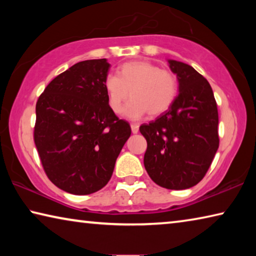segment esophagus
<instances>
[{"label": "esophagus", "mask_w": 256, "mask_h": 256, "mask_svg": "<svg viewBox=\"0 0 256 256\" xmlns=\"http://www.w3.org/2000/svg\"><path fill=\"white\" fill-rule=\"evenodd\" d=\"M131 130H132V133H138V124L136 123H132L131 124Z\"/></svg>", "instance_id": "obj_1"}]
</instances>
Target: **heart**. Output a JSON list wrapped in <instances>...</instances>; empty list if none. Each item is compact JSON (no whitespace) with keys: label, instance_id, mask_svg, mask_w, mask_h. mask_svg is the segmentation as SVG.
Segmentation results:
<instances>
[{"label":"heart","instance_id":"heart-1","mask_svg":"<svg viewBox=\"0 0 256 256\" xmlns=\"http://www.w3.org/2000/svg\"><path fill=\"white\" fill-rule=\"evenodd\" d=\"M108 106L118 114L128 97L125 115L138 118L148 112L150 118L166 112L178 94V79L174 72L164 70L148 60L124 63L118 76L110 73L105 78Z\"/></svg>","mask_w":256,"mask_h":256}]
</instances>
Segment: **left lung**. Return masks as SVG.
Instances as JSON below:
<instances>
[{
  "instance_id": "obj_1",
  "label": "left lung",
  "mask_w": 256,
  "mask_h": 256,
  "mask_svg": "<svg viewBox=\"0 0 256 256\" xmlns=\"http://www.w3.org/2000/svg\"><path fill=\"white\" fill-rule=\"evenodd\" d=\"M178 79L174 104L140 132L146 140L144 167L156 184L168 190L196 185L219 146L218 108L209 82L188 64L170 60Z\"/></svg>"
}]
</instances>
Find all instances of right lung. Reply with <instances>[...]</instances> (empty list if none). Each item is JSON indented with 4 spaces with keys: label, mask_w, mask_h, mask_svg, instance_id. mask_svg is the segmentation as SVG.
I'll return each instance as SVG.
<instances>
[{
    "label": "right lung",
    "mask_w": 256,
    "mask_h": 256,
    "mask_svg": "<svg viewBox=\"0 0 256 256\" xmlns=\"http://www.w3.org/2000/svg\"><path fill=\"white\" fill-rule=\"evenodd\" d=\"M106 58L82 60L46 86L36 104L34 144L47 177L76 196L110 182L131 126L108 106Z\"/></svg>",
    "instance_id": "obj_1"
}]
</instances>
